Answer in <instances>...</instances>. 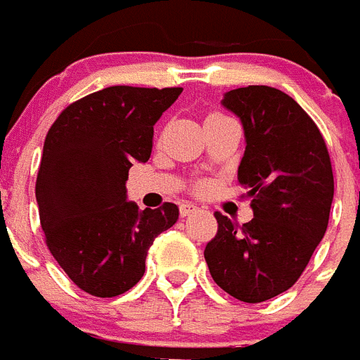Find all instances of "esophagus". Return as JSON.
I'll return each mask as SVG.
<instances>
[{"mask_svg": "<svg viewBox=\"0 0 360 360\" xmlns=\"http://www.w3.org/2000/svg\"><path fill=\"white\" fill-rule=\"evenodd\" d=\"M196 211H198V207H196L195 204H191V202H182V204H180V214H182L184 218L191 217Z\"/></svg>", "mask_w": 360, "mask_h": 360, "instance_id": "esophagus-1", "label": "esophagus"}]
</instances>
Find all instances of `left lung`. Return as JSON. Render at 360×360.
I'll list each match as a JSON object with an SVG mask.
<instances>
[{
    "label": "left lung",
    "mask_w": 360,
    "mask_h": 360,
    "mask_svg": "<svg viewBox=\"0 0 360 360\" xmlns=\"http://www.w3.org/2000/svg\"><path fill=\"white\" fill-rule=\"evenodd\" d=\"M222 105L244 127L238 182L253 218L238 227L214 213L218 233L204 257L226 293L264 302L299 281L326 233L333 171L319 127L285 92L268 85L233 89Z\"/></svg>",
    "instance_id": "8db88e82"
}]
</instances>
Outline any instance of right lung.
I'll return each instance as SVG.
<instances>
[{"mask_svg":"<svg viewBox=\"0 0 360 360\" xmlns=\"http://www.w3.org/2000/svg\"><path fill=\"white\" fill-rule=\"evenodd\" d=\"M182 89L115 85L70 103L49 129L36 180L39 222L52 257L79 290L116 297L143 276L150 244L178 207L138 210L129 169L146 164L153 127Z\"/></svg>","mask_w":360,"mask_h":360,"instance_id":"add662e5","label":"right lung"}]
</instances>
